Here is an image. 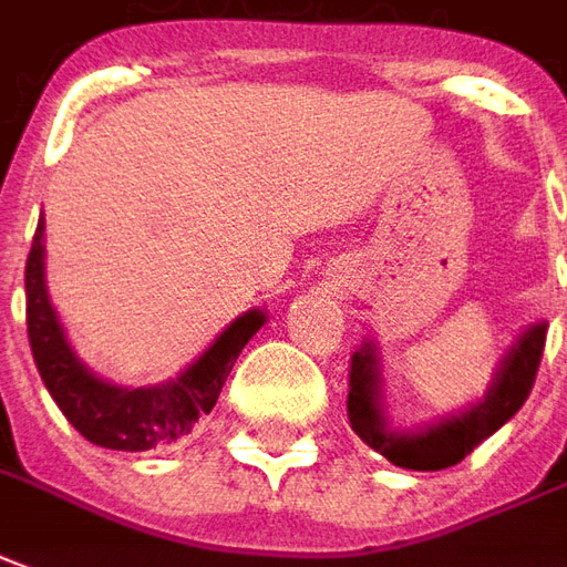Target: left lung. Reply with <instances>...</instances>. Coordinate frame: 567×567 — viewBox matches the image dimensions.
I'll use <instances>...</instances> for the list:
<instances>
[{
	"mask_svg": "<svg viewBox=\"0 0 567 567\" xmlns=\"http://www.w3.org/2000/svg\"><path fill=\"white\" fill-rule=\"evenodd\" d=\"M547 339V321H535L519 333L502 360L496 375L486 388L484 400L472 402L456 414H444L439 421L423 423L417 430L390 426L384 409V379H381V351L372 339L351 354L348 372V421L363 442L379 451L400 468L412 472H439L463 463L477 444L502 430L529 400L535 372Z\"/></svg>",
	"mask_w": 567,
	"mask_h": 567,
	"instance_id": "left-lung-1",
	"label": "left lung"
}]
</instances>
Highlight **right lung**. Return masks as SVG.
<instances>
[{
  "label": "right lung",
  "mask_w": 567,
  "mask_h": 567,
  "mask_svg": "<svg viewBox=\"0 0 567 567\" xmlns=\"http://www.w3.org/2000/svg\"><path fill=\"white\" fill-rule=\"evenodd\" d=\"M267 321L264 309L234 318L195 363L177 379L146 388H125L95 375L71 348L65 327L50 303L44 282V216L38 219L27 258V330L32 358L60 412L86 442L107 451H150L179 442L198 417L213 412L221 384L258 330Z\"/></svg>",
  "instance_id": "add662e5"
}]
</instances>
